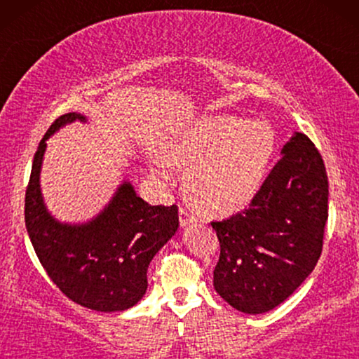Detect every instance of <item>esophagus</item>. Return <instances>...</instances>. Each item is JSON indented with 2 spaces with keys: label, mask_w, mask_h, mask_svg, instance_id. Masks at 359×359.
<instances>
[{
  "label": "esophagus",
  "mask_w": 359,
  "mask_h": 359,
  "mask_svg": "<svg viewBox=\"0 0 359 359\" xmlns=\"http://www.w3.org/2000/svg\"><path fill=\"white\" fill-rule=\"evenodd\" d=\"M196 215L191 212V210H188V209H184V208H181L180 209V225L181 227H186V225H189V224H193V222H196Z\"/></svg>",
  "instance_id": "1"
}]
</instances>
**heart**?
I'll list each match as a JSON object with an SVG mask.
<instances>
[{
  "instance_id": "b5f03b06",
  "label": "heart",
  "mask_w": 359,
  "mask_h": 359,
  "mask_svg": "<svg viewBox=\"0 0 359 359\" xmlns=\"http://www.w3.org/2000/svg\"><path fill=\"white\" fill-rule=\"evenodd\" d=\"M276 150L268 122L209 116L189 122L155 161V175L168 180V163L187 166L186 191L208 214L229 215L252 204L263 188Z\"/></svg>"
}]
</instances>
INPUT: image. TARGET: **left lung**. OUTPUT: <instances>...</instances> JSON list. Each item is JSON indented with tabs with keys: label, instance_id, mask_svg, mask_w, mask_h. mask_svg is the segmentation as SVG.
<instances>
[{
	"label": "left lung",
	"instance_id": "left-lung-1",
	"mask_svg": "<svg viewBox=\"0 0 359 359\" xmlns=\"http://www.w3.org/2000/svg\"><path fill=\"white\" fill-rule=\"evenodd\" d=\"M248 209L210 222L220 243L214 289L233 309L263 313L286 301L320 258L328 219L322 155L296 132Z\"/></svg>",
	"mask_w": 359,
	"mask_h": 359
}]
</instances>
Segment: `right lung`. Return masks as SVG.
<instances>
[{
    "mask_svg": "<svg viewBox=\"0 0 359 359\" xmlns=\"http://www.w3.org/2000/svg\"><path fill=\"white\" fill-rule=\"evenodd\" d=\"M68 112L53 121L34 155L24 219L39 262L73 302L97 312L126 311L144 297L147 269L178 230V208L150 205L124 181L104 210L86 224H62L43 204L41 183L47 139L73 121Z\"/></svg>",
    "mask_w": 359,
    "mask_h": 359,
    "instance_id": "1",
    "label": "right lung"
}]
</instances>
